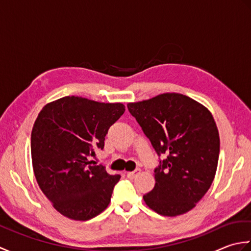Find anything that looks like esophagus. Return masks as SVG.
Masks as SVG:
<instances>
[{"label": "esophagus", "instance_id": "34e87169", "mask_svg": "<svg viewBox=\"0 0 251 251\" xmlns=\"http://www.w3.org/2000/svg\"><path fill=\"white\" fill-rule=\"evenodd\" d=\"M140 173H141L140 169H136V170H134V172L127 173V177H128L129 179H135L137 176L140 175Z\"/></svg>", "mask_w": 251, "mask_h": 251}]
</instances>
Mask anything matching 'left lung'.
<instances>
[{
  "label": "left lung",
  "mask_w": 251,
  "mask_h": 251,
  "mask_svg": "<svg viewBox=\"0 0 251 251\" xmlns=\"http://www.w3.org/2000/svg\"><path fill=\"white\" fill-rule=\"evenodd\" d=\"M156 153L168 154L154 170L146 204L166 217L196 206L215 179L220 138L211 112L188 96L164 93L127 104Z\"/></svg>",
  "instance_id": "left-lung-1"
}]
</instances>
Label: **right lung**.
I'll return each mask as SVG.
<instances>
[{"label": "right lung", "mask_w": 251, "mask_h": 251, "mask_svg": "<svg viewBox=\"0 0 251 251\" xmlns=\"http://www.w3.org/2000/svg\"><path fill=\"white\" fill-rule=\"evenodd\" d=\"M125 112L121 102L67 96L43 106L31 132V156L40 189L62 216L86 221L111 201L121 176L93 165L111 125Z\"/></svg>", "instance_id": "add662e5"}]
</instances>
